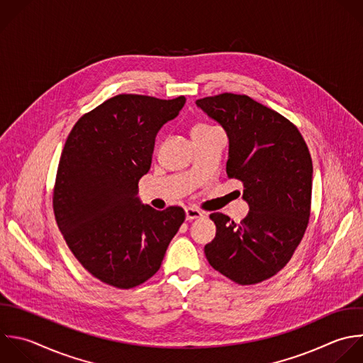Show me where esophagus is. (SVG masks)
<instances>
[{"label": "esophagus", "instance_id": "34e87169", "mask_svg": "<svg viewBox=\"0 0 363 363\" xmlns=\"http://www.w3.org/2000/svg\"><path fill=\"white\" fill-rule=\"evenodd\" d=\"M200 217H203V213L200 210L193 208V207H187L186 208V220L187 221H193V220L200 218Z\"/></svg>", "mask_w": 363, "mask_h": 363}]
</instances>
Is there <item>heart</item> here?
<instances>
[{"label": "heart", "instance_id": "b5f03b06", "mask_svg": "<svg viewBox=\"0 0 363 363\" xmlns=\"http://www.w3.org/2000/svg\"><path fill=\"white\" fill-rule=\"evenodd\" d=\"M196 128H204V126H201V125H200V126H196Z\"/></svg>", "mask_w": 363, "mask_h": 363}]
</instances>
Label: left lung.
Here are the masks:
<instances>
[{
    "mask_svg": "<svg viewBox=\"0 0 363 363\" xmlns=\"http://www.w3.org/2000/svg\"><path fill=\"white\" fill-rule=\"evenodd\" d=\"M228 138L227 174L242 182L250 211L235 224L213 213L217 231L204 252L210 265L241 285L271 278L291 259L309 220L312 160L299 130L250 96L196 101Z\"/></svg>",
    "mask_w": 363,
    "mask_h": 363,
    "instance_id": "8db88e82",
    "label": "left lung"
}]
</instances>
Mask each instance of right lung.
Masks as SVG:
<instances>
[{
    "mask_svg": "<svg viewBox=\"0 0 363 363\" xmlns=\"http://www.w3.org/2000/svg\"><path fill=\"white\" fill-rule=\"evenodd\" d=\"M184 104L118 95L84 115L65 142L55 218L78 261L105 284L128 289L153 277L184 221L182 207L159 211L138 196L157 132Z\"/></svg>",
    "mask_w": 363,
    "mask_h": 363,
    "instance_id": "obj_1",
    "label": "right lung"
}]
</instances>
